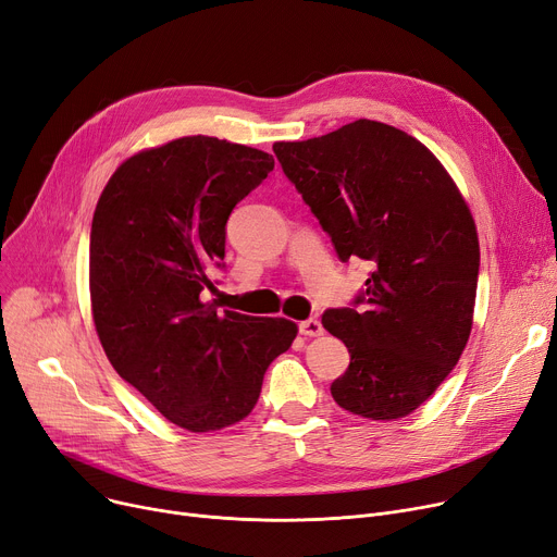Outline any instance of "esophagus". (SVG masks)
<instances>
[{
	"instance_id": "1",
	"label": "esophagus",
	"mask_w": 557,
	"mask_h": 557,
	"mask_svg": "<svg viewBox=\"0 0 557 557\" xmlns=\"http://www.w3.org/2000/svg\"><path fill=\"white\" fill-rule=\"evenodd\" d=\"M300 334L302 336H323V325H320V320H315V318L302 320V323H300Z\"/></svg>"
}]
</instances>
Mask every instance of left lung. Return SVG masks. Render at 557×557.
I'll use <instances>...</instances> for the list:
<instances>
[{
	"instance_id": "left-lung-1",
	"label": "left lung",
	"mask_w": 557,
	"mask_h": 557,
	"mask_svg": "<svg viewBox=\"0 0 557 557\" xmlns=\"http://www.w3.org/2000/svg\"><path fill=\"white\" fill-rule=\"evenodd\" d=\"M273 151L338 259L372 269L355 307L323 313L349 352L334 401L370 420L413 413L472 332L481 252L470 208L422 141L382 122L275 141Z\"/></svg>"
}]
</instances>
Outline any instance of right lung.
<instances>
[{"label":"right lung","mask_w":557,"mask_h":557,"mask_svg":"<svg viewBox=\"0 0 557 557\" xmlns=\"http://www.w3.org/2000/svg\"><path fill=\"white\" fill-rule=\"evenodd\" d=\"M273 156L191 135L128 158L97 202L90 298L103 352L124 382L194 433L244 420L267 368L290 347L286 318L202 302L223 269L225 223Z\"/></svg>","instance_id":"add662e5"}]
</instances>
